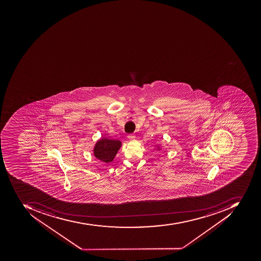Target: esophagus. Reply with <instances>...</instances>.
<instances>
[{
	"label": "esophagus",
	"instance_id": "obj_1",
	"mask_svg": "<svg viewBox=\"0 0 261 261\" xmlns=\"http://www.w3.org/2000/svg\"><path fill=\"white\" fill-rule=\"evenodd\" d=\"M128 138L129 139V140H134V139L136 138V137L134 134H129V135H128Z\"/></svg>",
	"mask_w": 261,
	"mask_h": 261
}]
</instances>
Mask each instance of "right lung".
<instances>
[{
	"label": "right lung",
	"instance_id": "add662e5",
	"mask_svg": "<svg viewBox=\"0 0 261 261\" xmlns=\"http://www.w3.org/2000/svg\"><path fill=\"white\" fill-rule=\"evenodd\" d=\"M120 141L103 138L96 143L94 148V155L97 159L105 163L113 161L117 151L120 148Z\"/></svg>",
	"mask_w": 261,
	"mask_h": 261
}]
</instances>
